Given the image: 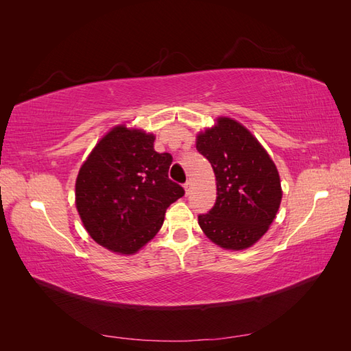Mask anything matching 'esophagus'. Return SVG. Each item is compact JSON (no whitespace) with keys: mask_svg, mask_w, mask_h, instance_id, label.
Returning a JSON list of instances; mask_svg holds the SVG:
<instances>
[{"mask_svg":"<svg viewBox=\"0 0 351 351\" xmlns=\"http://www.w3.org/2000/svg\"><path fill=\"white\" fill-rule=\"evenodd\" d=\"M190 189H192V183H190V182H187V183L184 184V190H186V195H189V193H190Z\"/></svg>","mask_w":351,"mask_h":351,"instance_id":"obj_1","label":"esophagus"}]
</instances>
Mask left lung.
Returning a JSON list of instances; mask_svg holds the SVG:
<instances>
[{
    "instance_id": "obj_1",
    "label": "left lung",
    "mask_w": 351,
    "mask_h": 351,
    "mask_svg": "<svg viewBox=\"0 0 351 351\" xmlns=\"http://www.w3.org/2000/svg\"><path fill=\"white\" fill-rule=\"evenodd\" d=\"M196 149L212 165L217 200L199 215L205 236L226 250H244L269 230L281 205L277 165L261 142L237 120L218 117L196 136Z\"/></svg>"
}]
</instances>
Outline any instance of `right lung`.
<instances>
[{
    "label": "right lung",
    "mask_w": 351,
    "mask_h": 351,
    "mask_svg": "<svg viewBox=\"0 0 351 351\" xmlns=\"http://www.w3.org/2000/svg\"><path fill=\"white\" fill-rule=\"evenodd\" d=\"M155 134L119 124L102 136L79 169L76 208L89 236L130 256L149 243L167 208L184 195L168 178L169 154L154 149Z\"/></svg>",
    "instance_id": "obj_1"
}]
</instances>
